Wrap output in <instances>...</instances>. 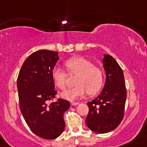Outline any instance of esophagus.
<instances>
[{"instance_id":"obj_1","label":"esophagus","mask_w":147,"mask_h":147,"mask_svg":"<svg viewBox=\"0 0 147 147\" xmlns=\"http://www.w3.org/2000/svg\"><path fill=\"white\" fill-rule=\"evenodd\" d=\"M79 103L78 102H70V105L72 106H75V105H78Z\"/></svg>"}]
</instances>
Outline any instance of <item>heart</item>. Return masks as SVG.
<instances>
[{
	"label": "heart",
	"mask_w": 147,
	"mask_h": 147,
	"mask_svg": "<svg viewBox=\"0 0 147 147\" xmlns=\"http://www.w3.org/2000/svg\"><path fill=\"white\" fill-rule=\"evenodd\" d=\"M65 65L70 74L77 75L76 86L62 92L61 96L68 100H75L84 97L87 92L93 94L100 90L103 82V72L91 61L83 57H72L65 61ZM51 78L54 84L60 89L66 86L67 74L59 66L53 67Z\"/></svg>",
	"instance_id": "1"
}]
</instances>
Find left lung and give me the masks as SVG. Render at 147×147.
Segmentation results:
<instances>
[{"label":"left lung","instance_id":"1","mask_svg":"<svg viewBox=\"0 0 147 147\" xmlns=\"http://www.w3.org/2000/svg\"><path fill=\"white\" fill-rule=\"evenodd\" d=\"M106 81L104 88L91 102L86 119L87 126L99 134L114 130L123 119L127 93L123 70L112 56L104 54L102 59Z\"/></svg>","mask_w":147,"mask_h":147}]
</instances>
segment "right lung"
Segmentation results:
<instances>
[{"label": "right lung", "mask_w": 147, "mask_h": 147, "mask_svg": "<svg viewBox=\"0 0 147 147\" xmlns=\"http://www.w3.org/2000/svg\"><path fill=\"white\" fill-rule=\"evenodd\" d=\"M57 51L39 50L28 56L17 78L19 108L29 128L45 140L57 138L65 128L63 114L70 102L61 98L49 103L57 93L51 71L59 59Z\"/></svg>", "instance_id": "obj_1"}]
</instances>
